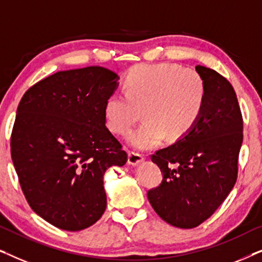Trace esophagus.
Listing matches in <instances>:
<instances>
[{
	"instance_id": "obj_1",
	"label": "esophagus",
	"mask_w": 262,
	"mask_h": 262,
	"mask_svg": "<svg viewBox=\"0 0 262 262\" xmlns=\"http://www.w3.org/2000/svg\"><path fill=\"white\" fill-rule=\"evenodd\" d=\"M143 161H144V157H143L141 154L134 152V151L128 152L127 162H128V164H131V166H137V164L143 162Z\"/></svg>"
}]
</instances>
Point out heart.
Segmentation results:
<instances>
[{"label": "heart", "mask_w": 262, "mask_h": 262, "mask_svg": "<svg viewBox=\"0 0 262 262\" xmlns=\"http://www.w3.org/2000/svg\"><path fill=\"white\" fill-rule=\"evenodd\" d=\"M125 93H112L105 103L107 125L125 134L141 116L145 121L128 132L135 149L149 150L167 137L175 141L192 130L202 114L206 96L203 77L175 64H142L125 78Z\"/></svg>", "instance_id": "b5f03b06"}]
</instances>
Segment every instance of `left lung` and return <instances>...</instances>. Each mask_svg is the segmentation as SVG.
<instances>
[{"label":"left lung","instance_id":"obj_1","mask_svg":"<svg viewBox=\"0 0 262 262\" xmlns=\"http://www.w3.org/2000/svg\"><path fill=\"white\" fill-rule=\"evenodd\" d=\"M206 87L204 107L192 130L151 161L163 180L148 192L149 203L168 224L198 227L213 214L234 187L243 139V121L236 93L227 78L196 66Z\"/></svg>","mask_w":262,"mask_h":262}]
</instances>
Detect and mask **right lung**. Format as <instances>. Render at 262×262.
Here are the masks:
<instances>
[{"mask_svg":"<svg viewBox=\"0 0 262 262\" xmlns=\"http://www.w3.org/2000/svg\"><path fill=\"white\" fill-rule=\"evenodd\" d=\"M119 76L102 67L64 70L39 81L17 106L10 151L38 216L78 231L106 210L103 175L127 154L106 127L105 103Z\"/></svg>","mask_w":262,"mask_h":262,"instance_id":"add662e5","label":"right lung"}]
</instances>
